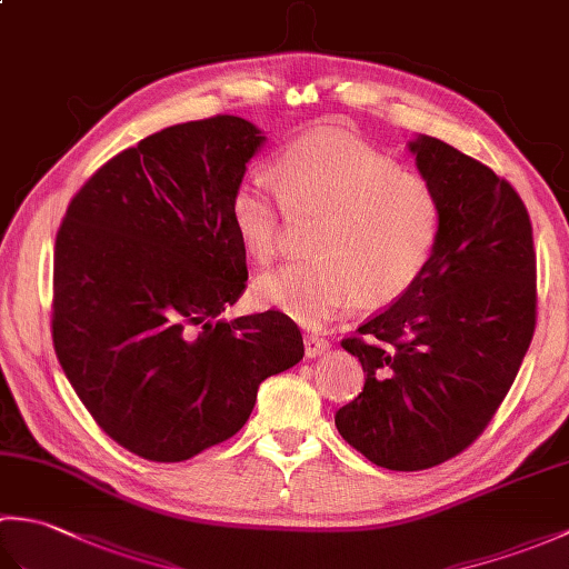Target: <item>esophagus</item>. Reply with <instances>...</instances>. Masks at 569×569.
Segmentation results:
<instances>
[{
	"label": "esophagus",
	"instance_id": "34e87169",
	"mask_svg": "<svg viewBox=\"0 0 569 569\" xmlns=\"http://www.w3.org/2000/svg\"><path fill=\"white\" fill-rule=\"evenodd\" d=\"M328 349H330V342L325 340V337H318V335L306 337V357L308 359H316V357L328 352Z\"/></svg>",
	"mask_w": 569,
	"mask_h": 569
}]
</instances>
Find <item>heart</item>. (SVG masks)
<instances>
[{
	"label": "heart",
	"mask_w": 569,
	"mask_h": 569,
	"mask_svg": "<svg viewBox=\"0 0 569 569\" xmlns=\"http://www.w3.org/2000/svg\"><path fill=\"white\" fill-rule=\"evenodd\" d=\"M278 183L244 178L229 214L249 251L266 263L283 244L291 214L320 222L310 247L318 257L261 273L257 306L306 328L352 306L379 308L413 288L438 249L442 204L426 178L408 173L389 153L340 131H318L278 156Z\"/></svg>",
	"instance_id": "1"
}]
</instances>
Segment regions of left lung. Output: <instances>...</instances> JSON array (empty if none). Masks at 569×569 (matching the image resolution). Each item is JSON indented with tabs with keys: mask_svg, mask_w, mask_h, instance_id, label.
Returning a JSON list of instances; mask_svg holds the SVG:
<instances>
[{
	"mask_svg": "<svg viewBox=\"0 0 569 569\" xmlns=\"http://www.w3.org/2000/svg\"><path fill=\"white\" fill-rule=\"evenodd\" d=\"M438 190L442 232L410 291L342 340L367 373L335 413L342 438L393 471L438 467L475 442L536 330L533 227L521 196L450 143L408 141Z\"/></svg>",
	"mask_w": 569,
	"mask_h": 569,
	"instance_id": "obj_1",
	"label": "left lung"
}]
</instances>
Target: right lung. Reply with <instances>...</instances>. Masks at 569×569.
I'll use <instances>...</instances> for the list:
<instances>
[{"mask_svg": "<svg viewBox=\"0 0 569 569\" xmlns=\"http://www.w3.org/2000/svg\"><path fill=\"white\" fill-rule=\"evenodd\" d=\"M263 141L232 114L161 129L98 168L60 222L58 361L94 422L151 462L232 438L259 383L303 359L283 312L220 318L249 278L229 202Z\"/></svg>", "mask_w": 569, "mask_h": 569, "instance_id": "add662e5", "label": "right lung"}]
</instances>
